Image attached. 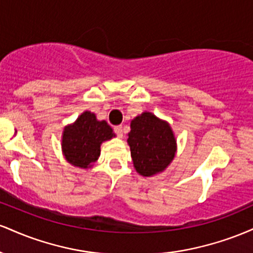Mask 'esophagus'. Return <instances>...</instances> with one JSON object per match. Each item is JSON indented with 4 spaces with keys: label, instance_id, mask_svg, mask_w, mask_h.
<instances>
[{
    "label": "esophagus",
    "instance_id": "esophagus-1",
    "mask_svg": "<svg viewBox=\"0 0 253 253\" xmlns=\"http://www.w3.org/2000/svg\"><path fill=\"white\" fill-rule=\"evenodd\" d=\"M114 132H115V134L119 136V138H123V136H124L123 126H115L114 127Z\"/></svg>",
    "mask_w": 253,
    "mask_h": 253
}]
</instances>
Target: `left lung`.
<instances>
[{
	"label": "left lung",
	"mask_w": 253,
	"mask_h": 253,
	"mask_svg": "<svg viewBox=\"0 0 253 253\" xmlns=\"http://www.w3.org/2000/svg\"><path fill=\"white\" fill-rule=\"evenodd\" d=\"M135 170L143 176L163 171L176 152V140L169 124L151 113H143L130 123L127 139Z\"/></svg>",
	"instance_id": "8db88e82"
}]
</instances>
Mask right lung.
Listing matches in <instances>:
<instances>
[{
  "instance_id": "1",
  "label": "right lung",
  "mask_w": 253,
  "mask_h": 253,
  "mask_svg": "<svg viewBox=\"0 0 253 253\" xmlns=\"http://www.w3.org/2000/svg\"><path fill=\"white\" fill-rule=\"evenodd\" d=\"M113 136L115 134L106 121H98L95 114L84 112L76 123L64 129L63 153L70 164L88 168L100 157L101 144Z\"/></svg>"
}]
</instances>
